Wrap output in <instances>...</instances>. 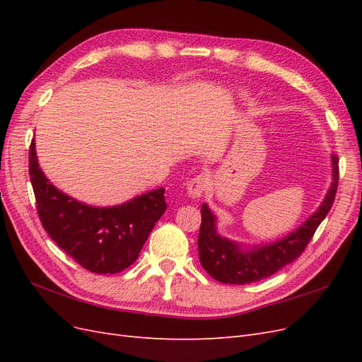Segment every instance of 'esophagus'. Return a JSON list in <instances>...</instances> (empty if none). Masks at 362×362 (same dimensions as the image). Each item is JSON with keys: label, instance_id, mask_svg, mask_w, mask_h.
<instances>
[{"label": "esophagus", "instance_id": "1", "mask_svg": "<svg viewBox=\"0 0 362 362\" xmlns=\"http://www.w3.org/2000/svg\"><path fill=\"white\" fill-rule=\"evenodd\" d=\"M205 189H206V181L202 177H196L187 184V193H189L190 198H193V199L201 198L202 193L205 192Z\"/></svg>", "mask_w": 362, "mask_h": 362}]
</instances>
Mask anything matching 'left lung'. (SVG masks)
I'll return each instance as SVG.
<instances>
[{
	"label": "left lung",
	"mask_w": 362,
	"mask_h": 362,
	"mask_svg": "<svg viewBox=\"0 0 362 362\" xmlns=\"http://www.w3.org/2000/svg\"><path fill=\"white\" fill-rule=\"evenodd\" d=\"M332 182L320 206L296 228V231L273 243L246 246L217 233L214 213L202 204V222L198 237L199 261L208 275L223 284H250L272 276L290 264L305 250L315 229L329 213L338 187V157L331 156Z\"/></svg>",
	"instance_id": "1"
}]
</instances>
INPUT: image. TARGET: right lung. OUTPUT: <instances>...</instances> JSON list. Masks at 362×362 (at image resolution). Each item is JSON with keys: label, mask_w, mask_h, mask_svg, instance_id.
<instances>
[{"label": "right lung", "mask_w": 362, "mask_h": 362, "mask_svg": "<svg viewBox=\"0 0 362 362\" xmlns=\"http://www.w3.org/2000/svg\"><path fill=\"white\" fill-rule=\"evenodd\" d=\"M28 166L45 231L60 249L93 273H117L133 264L168 208L164 189L113 206H92L71 198L39 168L35 140L30 145Z\"/></svg>", "instance_id": "add662e5"}]
</instances>
